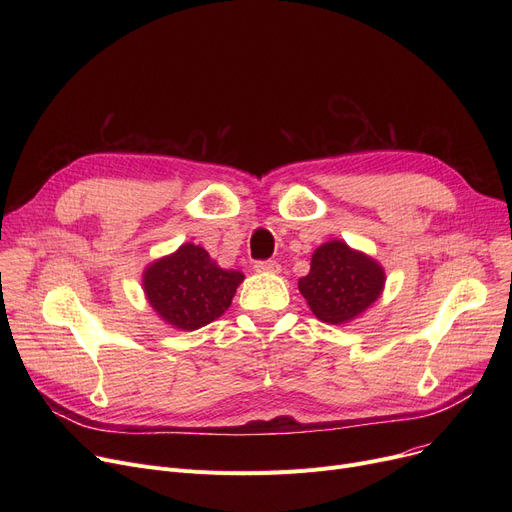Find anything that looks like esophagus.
Segmentation results:
<instances>
[{"instance_id":"esophagus-1","label":"esophagus","mask_w":512,"mask_h":512,"mask_svg":"<svg viewBox=\"0 0 512 512\" xmlns=\"http://www.w3.org/2000/svg\"><path fill=\"white\" fill-rule=\"evenodd\" d=\"M255 270L263 274H280V263L276 261H257Z\"/></svg>"}]
</instances>
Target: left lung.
Returning <instances> with one entry per match:
<instances>
[{
    "mask_svg": "<svg viewBox=\"0 0 512 512\" xmlns=\"http://www.w3.org/2000/svg\"><path fill=\"white\" fill-rule=\"evenodd\" d=\"M386 272L378 259L328 240L311 255V270L299 280V290L317 319L346 326L382 297Z\"/></svg>",
    "mask_w": 512,
    "mask_h": 512,
    "instance_id": "1",
    "label": "left lung"
}]
</instances>
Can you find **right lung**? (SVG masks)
Segmentation results:
<instances>
[{
    "label": "right lung",
    "instance_id": "obj_1",
    "mask_svg": "<svg viewBox=\"0 0 512 512\" xmlns=\"http://www.w3.org/2000/svg\"><path fill=\"white\" fill-rule=\"evenodd\" d=\"M245 280L238 270H224L193 242L151 261L143 272V292L164 324L193 332L218 319Z\"/></svg>",
    "mask_w": 512,
    "mask_h": 512
}]
</instances>
